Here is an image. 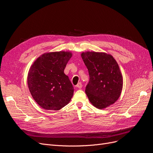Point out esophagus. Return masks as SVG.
I'll list each match as a JSON object with an SVG mask.
<instances>
[{
  "label": "esophagus",
  "instance_id": "34e87169",
  "mask_svg": "<svg viewBox=\"0 0 153 153\" xmlns=\"http://www.w3.org/2000/svg\"><path fill=\"white\" fill-rule=\"evenodd\" d=\"M76 87L77 88H78V89H81V88L82 87V83H81V82H78V84L76 85Z\"/></svg>",
  "mask_w": 153,
  "mask_h": 153
}]
</instances>
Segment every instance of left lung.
<instances>
[{
    "instance_id": "left-lung-1",
    "label": "left lung",
    "mask_w": 153,
    "mask_h": 153,
    "mask_svg": "<svg viewBox=\"0 0 153 153\" xmlns=\"http://www.w3.org/2000/svg\"><path fill=\"white\" fill-rule=\"evenodd\" d=\"M81 56L89 71L90 79L85 93L90 102L99 109L114 104L121 95L123 84L116 61L104 52H86Z\"/></svg>"
}]
</instances>
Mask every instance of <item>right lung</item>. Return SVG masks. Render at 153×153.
Segmentation results:
<instances>
[{"label":"right lung","instance_id":"right-lung-1","mask_svg":"<svg viewBox=\"0 0 153 153\" xmlns=\"http://www.w3.org/2000/svg\"><path fill=\"white\" fill-rule=\"evenodd\" d=\"M72 53L69 52L46 53L31 66L27 76L30 94L41 107L59 110L68 105L74 88L64 73Z\"/></svg>","mask_w":153,"mask_h":153}]
</instances>
